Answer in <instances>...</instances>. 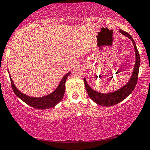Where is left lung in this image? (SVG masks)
<instances>
[{
  "instance_id": "left-lung-1",
  "label": "left lung",
  "mask_w": 150,
  "mask_h": 150,
  "mask_svg": "<svg viewBox=\"0 0 150 150\" xmlns=\"http://www.w3.org/2000/svg\"><path fill=\"white\" fill-rule=\"evenodd\" d=\"M119 31L120 33H122V35L126 36V37L131 40L132 43H133L134 52H135V64H134L131 77H130L128 83L125 84L124 86H122V88L112 92L101 93V92H97L91 88V87L87 83L86 78H83L84 84H85L86 90L88 92V96L94 102H95L97 105H100V106L110 107L122 102V100H124L126 97H128L132 93V92L133 91L134 88H135L137 83L139 69V67H140V56H139L135 42L134 41L133 39L128 33L124 32L121 29H120Z\"/></svg>"
}]
</instances>
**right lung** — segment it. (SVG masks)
I'll use <instances>...</instances> for the list:
<instances>
[{
  "instance_id": "1",
  "label": "right lung",
  "mask_w": 150,
  "mask_h": 150,
  "mask_svg": "<svg viewBox=\"0 0 150 150\" xmlns=\"http://www.w3.org/2000/svg\"><path fill=\"white\" fill-rule=\"evenodd\" d=\"M8 73H9L10 79H11L12 89L13 90L15 94L19 98H20L22 101H24L26 104L34 107V108L38 109H47L53 108L62 100L65 92V83H66L67 77L71 74V72H69L63 76L58 86L53 92L47 94V95L41 97L30 96L21 92L14 84L11 75H10L9 70H8Z\"/></svg>"
}]
</instances>
